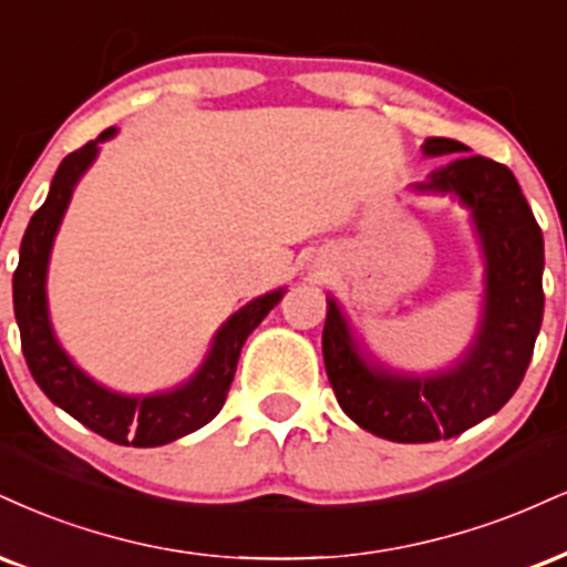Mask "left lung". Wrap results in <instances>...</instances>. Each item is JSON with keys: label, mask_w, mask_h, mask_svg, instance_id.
I'll list each match as a JSON object with an SVG mask.
<instances>
[{"label": "left lung", "mask_w": 567, "mask_h": 567, "mask_svg": "<svg viewBox=\"0 0 567 567\" xmlns=\"http://www.w3.org/2000/svg\"><path fill=\"white\" fill-rule=\"evenodd\" d=\"M467 150L443 136L422 145L427 158ZM412 189L449 195L470 210L483 254L481 319L470 346L443 370H393L361 346L332 296L322 332L327 378L340 409L359 427L395 443L452 439L499 412L523 383L544 317V237L507 166L462 155Z\"/></svg>", "instance_id": "1"}]
</instances>
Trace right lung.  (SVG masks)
<instances>
[{
	"instance_id": "right-lung-1",
	"label": "right lung",
	"mask_w": 567,
	"mask_h": 567,
	"mask_svg": "<svg viewBox=\"0 0 567 567\" xmlns=\"http://www.w3.org/2000/svg\"><path fill=\"white\" fill-rule=\"evenodd\" d=\"M115 134H118L115 126L105 128L97 140L86 142L84 147L63 158L54 172L50 195L44 206L31 216L23 243H20V261L12 277V301H16L25 364L47 399L65 409L89 431L100 433L102 439L121 443V446L132 443V446L150 449L200 431L221 412L245 340L279 303L285 288L258 296L256 301L231 313L216 330L200 367L179 385L155 393H121L89 378L54 336L50 306H47V269H50L54 235L63 221L73 189L97 158L100 142L113 140Z\"/></svg>"
}]
</instances>
